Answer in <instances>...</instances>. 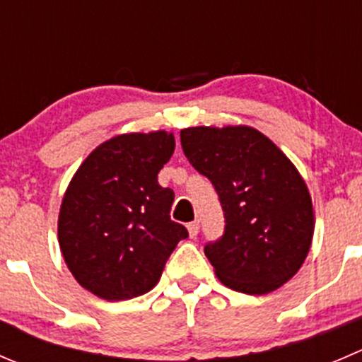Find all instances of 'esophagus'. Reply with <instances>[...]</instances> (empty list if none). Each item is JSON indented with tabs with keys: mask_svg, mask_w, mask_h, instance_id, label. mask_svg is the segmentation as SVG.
<instances>
[{
	"mask_svg": "<svg viewBox=\"0 0 362 362\" xmlns=\"http://www.w3.org/2000/svg\"><path fill=\"white\" fill-rule=\"evenodd\" d=\"M187 231H189V237L194 238L199 231V224L196 223V221H192V223L187 224Z\"/></svg>",
	"mask_w": 362,
	"mask_h": 362,
	"instance_id": "obj_1",
	"label": "esophagus"
}]
</instances>
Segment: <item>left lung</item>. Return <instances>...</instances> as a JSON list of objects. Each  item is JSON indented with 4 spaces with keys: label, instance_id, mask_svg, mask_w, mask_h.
<instances>
[{
    "label": "left lung",
    "instance_id": "obj_1",
    "mask_svg": "<svg viewBox=\"0 0 362 362\" xmlns=\"http://www.w3.org/2000/svg\"><path fill=\"white\" fill-rule=\"evenodd\" d=\"M180 141L223 205L224 235L205 245L219 281L249 296L274 292L290 281L315 231L310 191L292 160L249 125L187 127Z\"/></svg>",
    "mask_w": 362,
    "mask_h": 362
}]
</instances>
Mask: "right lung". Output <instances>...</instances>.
Here are the masks:
<instances>
[{"label":"right lung","instance_id":"add662e5","mask_svg":"<svg viewBox=\"0 0 362 362\" xmlns=\"http://www.w3.org/2000/svg\"><path fill=\"white\" fill-rule=\"evenodd\" d=\"M173 132H129L100 143L74 173L58 216V242L83 288L127 300L159 283L187 230L170 217L173 191L157 182Z\"/></svg>","mask_w":362,"mask_h":362}]
</instances>
